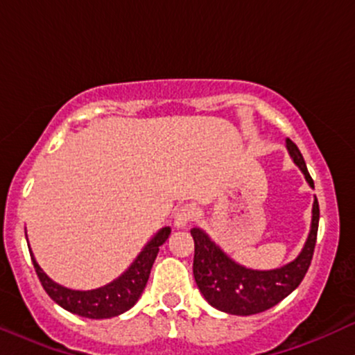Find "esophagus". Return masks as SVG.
<instances>
[{"mask_svg":"<svg viewBox=\"0 0 355 355\" xmlns=\"http://www.w3.org/2000/svg\"><path fill=\"white\" fill-rule=\"evenodd\" d=\"M193 215H195L193 207H190V205L180 207V209L175 211L173 225L177 227V229H187V227H189V223L191 222V218H193Z\"/></svg>","mask_w":355,"mask_h":355,"instance_id":"esophagus-1","label":"esophagus"}]
</instances>
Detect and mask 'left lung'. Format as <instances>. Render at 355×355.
I'll return each instance as SVG.
<instances>
[{
	"label": "left lung",
	"instance_id": "8db88e82",
	"mask_svg": "<svg viewBox=\"0 0 355 355\" xmlns=\"http://www.w3.org/2000/svg\"><path fill=\"white\" fill-rule=\"evenodd\" d=\"M292 162L313 189V180L305 166L300 150L292 140H285ZM319 229V202L313 195L312 218L304 247L291 262L277 268H252L239 263L200 227L190 230L195 242L193 277L202 295L211 307L232 315H252L267 311L291 295L307 274Z\"/></svg>",
	"mask_w": 355,
	"mask_h": 355
}]
</instances>
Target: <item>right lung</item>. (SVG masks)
I'll return each instance as SVG.
<instances>
[{
	"label": "right lung",
	"mask_w": 355,
	"mask_h": 355,
	"mask_svg": "<svg viewBox=\"0 0 355 355\" xmlns=\"http://www.w3.org/2000/svg\"><path fill=\"white\" fill-rule=\"evenodd\" d=\"M170 227H162L148 242L145 243L140 254L135 257L130 267L123 274L107 285H101L92 291H75V288L64 287L46 275V272L36 262L33 252L30 247V255L33 260L36 274L40 277L43 288L46 294L55 300L64 311L76 313V315L87 317V319H112L120 315L133 307L144 294L146 282H148L150 270H152L158 250L170 237ZM28 242V239H26Z\"/></svg>",
	"instance_id": "add662e5"
}]
</instances>
